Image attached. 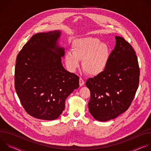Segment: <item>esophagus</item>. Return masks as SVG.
I'll return each mask as SVG.
<instances>
[{
	"label": "esophagus",
	"mask_w": 151,
	"mask_h": 151,
	"mask_svg": "<svg viewBox=\"0 0 151 151\" xmlns=\"http://www.w3.org/2000/svg\"><path fill=\"white\" fill-rule=\"evenodd\" d=\"M84 84H85L84 80L82 78H79V85L81 87V86H83Z\"/></svg>",
	"instance_id": "esophagus-1"
}]
</instances>
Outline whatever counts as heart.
Returning <instances> with one entry per match:
<instances>
[{"mask_svg": "<svg viewBox=\"0 0 151 151\" xmlns=\"http://www.w3.org/2000/svg\"><path fill=\"white\" fill-rule=\"evenodd\" d=\"M72 51H68L64 57L68 70L74 72L79 66V60L82 59V69L90 75L101 73L106 68L109 57L108 46L93 37L74 40Z\"/></svg>", "mask_w": 151, "mask_h": 151, "instance_id": "heart-1", "label": "heart"}]
</instances>
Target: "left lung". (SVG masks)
<instances>
[{
	"label": "left lung",
	"instance_id": "8db88e82",
	"mask_svg": "<svg viewBox=\"0 0 151 151\" xmlns=\"http://www.w3.org/2000/svg\"><path fill=\"white\" fill-rule=\"evenodd\" d=\"M115 39V48L104 70L85 83L91 94L89 111L100 121L115 118L125 112L139 87L140 69L136 52L124 38Z\"/></svg>",
	"mask_w": 151,
	"mask_h": 151
}]
</instances>
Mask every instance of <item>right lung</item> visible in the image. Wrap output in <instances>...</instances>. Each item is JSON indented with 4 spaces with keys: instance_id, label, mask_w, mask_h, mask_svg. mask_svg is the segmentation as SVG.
Masks as SVG:
<instances>
[{
    "instance_id": "right-lung-1",
    "label": "right lung",
    "mask_w": 151,
    "mask_h": 151,
    "mask_svg": "<svg viewBox=\"0 0 151 151\" xmlns=\"http://www.w3.org/2000/svg\"><path fill=\"white\" fill-rule=\"evenodd\" d=\"M60 31L33 35L18 53L15 68V88L30 115L44 120L57 119L67 97L79 87V77L64 69L57 45Z\"/></svg>"
}]
</instances>
